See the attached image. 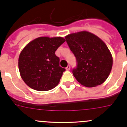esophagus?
I'll return each instance as SVG.
<instances>
[{"label":"esophagus","instance_id":"1","mask_svg":"<svg viewBox=\"0 0 127 127\" xmlns=\"http://www.w3.org/2000/svg\"><path fill=\"white\" fill-rule=\"evenodd\" d=\"M65 69H66V70H70V66L68 65L67 67H66Z\"/></svg>","mask_w":127,"mask_h":127}]
</instances>
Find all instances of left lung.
Listing matches in <instances>:
<instances>
[{"label":"left lung","mask_w":127,"mask_h":127,"mask_svg":"<svg viewBox=\"0 0 127 127\" xmlns=\"http://www.w3.org/2000/svg\"><path fill=\"white\" fill-rule=\"evenodd\" d=\"M65 39L76 58L77 67L72 72L77 81L86 87L102 84L113 66V57L106 44L86 31L70 33Z\"/></svg>","instance_id":"obj_1"}]
</instances>
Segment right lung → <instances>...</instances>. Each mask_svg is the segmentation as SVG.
<instances>
[{
	"label": "right lung",
	"mask_w": 127,
	"mask_h": 127,
	"mask_svg": "<svg viewBox=\"0 0 127 127\" xmlns=\"http://www.w3.org/2000/svg\"><path fill=\"white\" fill-rule=\"evenodd\" d=\"M65 41L61 37H40L29 42L18 59L21 77L30 88L48 91L58 85L63 72L55 51Z\"/></svg>",
	"instance_id": "right-lung-1"
}]
</instances>
